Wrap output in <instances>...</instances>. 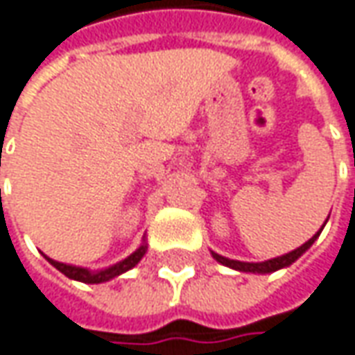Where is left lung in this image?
<instances>
[{
	"label": "left lung",
	"mask_w": 355,
	"mask_h": 355,
	"mask_svg": "<svg viewBox=\"0 0 355 355\" xmlns=\"http://www.w3.org/2000/svg\"><path fill=\"white\" fill-rule=\"evenodd\" d=\"M322 232V230H320ZM320 232L318 234H314L306 243H302L300 248H297L295 251H291L287 255H281V257H275V259H269V261H263V263H245V261H234V259H227V257H222V255H218L212 251V255H214L216 261H220L222 265H226V267H232V269H238V271H245V273H273L277 269H283V267H288L291 263H295L299 259L300 255L304 253V251L311 248L312 243H314V239L320 236Z\"/></svg>",
	"instance_id": "obj_1"
}]
</instances>
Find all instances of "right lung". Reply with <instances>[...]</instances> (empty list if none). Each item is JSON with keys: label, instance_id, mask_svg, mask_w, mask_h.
Listing matches in <instances>:
<instances>
[{"label": "right lung", "instance_id": "1", "mask_svg": "<svg viewBox=\"0 0 355 355\" xmlns=\"http://www.w3.org/2000/svg\"><path fill=\"white\" fill-rule=\"evenodd\" d=\"M145 251H147V245H141L139 250L133 251L128 259L116 263V265L110 267V269L98 271V273H92V271H88V269H82V267H74V265H67V263H58L55 261V259H49V257H46V259L51 261V265H55L60 273H64L68 279L82 281V283H104V281H110V279H114V277L125 273L131 267H135V265L141 261V257L145 255Z\"/></svg>", "mask_w": 355, "mask_h": 355}]
</instances>
